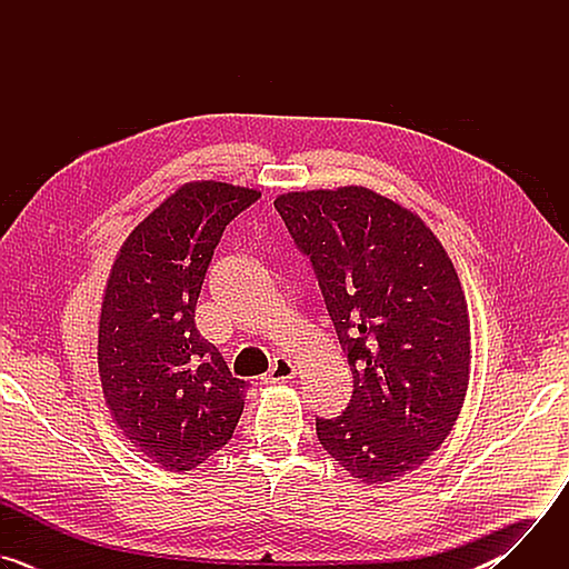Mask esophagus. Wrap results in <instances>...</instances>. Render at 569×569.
I'll return each instance as SVG.
<instances>
[{"label":"esophagus","mask_w":569,"mask_h":569,"mask_svg":"<svg viewBox=\"0 0 569 569\" xmlns=\"http://www.w3.org/2000/svg\"><path fill=\"white\" fill-rule=\"evenodd\" d=\"M297 369L295 365L288 360V358H274V362L270 365V371L263 376V382L270 385V382H286L290 378H295Z\"/></svg>","instance_id":"obj_1"}]
</instances>
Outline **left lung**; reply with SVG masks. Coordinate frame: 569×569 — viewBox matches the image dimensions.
Returning a JSON list of instances; mask_svg holds the SVG:
<instances>
[{
    "instance_id": "left-lung-1",
    "label": "left lung",
    "mask_w": 569,
    "mask_h": 569,
    "mask_svg": "<svg viewBox=\"0 0 569 569\" xmlns=\"http://www.w3.org/2000/svg\"><path fill=\"white\" fill-rule=\"evenodd\" d=\"M310 259L353 373V396L317 439L351 477L393 481L450 435L468 387L470 321L450 257L410 209L367 189L274 200Z\"/></svg>"
}]
</instances>
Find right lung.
<instances>
[{
  "mask_svg": "<svg viewBox=\"0 0 569 569\" xmlns=\"http://www.w3.org/2000/svg\"><path fill=\"white\" fill-rule=\"evenodd\" d=\"M261 198L189 182L126 238L103 295L99 376L123 437L152 463L191 470L233 435L248 382L196 329V303L224 227Z\"/></svg>",
  "mask_w": 569,
  "mask_h": 569,
  "instance_id": "add662e5",
  "label": "right lung"
}]
</instances>
